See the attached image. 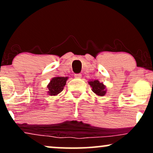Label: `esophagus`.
<instances>
[{
    "mask_svg": "<svg viewBox=\"0 0 153 153\" xmlns=\"http://www.w3.org/2000/svg\"><path fill=\"white\" fill-rule=\"evenodd\" d=\"M74 76H75V78H80L82 77V75L80 74V73H76V74H75L74 75Z\"/></svg>",
    "mask_w": 153,
    "mask_h": 153,
    "instance_id": "obj_1",
    "label": "esophagus"
}]
</instances>
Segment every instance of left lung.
Masks as SVG:
<instances>
[{
	"mask_svg": "<svg viewBox=\"0 0 153 153\" xmlns=\"http://www.w3.org/2000/svg\"><path fill=\"white\" fill-rule=\"evenodd\" d=\"M89 84L92 87V91L96 94V95L100 96H104L106 94V90H105V85H103L102 82H100L99 80H92V81L89 82Z\"/></svg>",
	"mask_w": 153,
	"mask_h": 153,
	"instance_id": "8db88e82",
	"label": "left lung"
}]
</instances>
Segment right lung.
I'll return each mask as SVG.
<instances>
[{
    "label": "right lung",
    "mask_w": 153,
    "mask_h": 153,
    "mask_svg": "<svg viewBox=\"0 0 153 153\" xmlns=\"http://www.w3.org/2000/svg\"><path fill=\"white\" fill-rule=\"evenodd\" d=\"M67 77H56L52 79L47 88L50 96H56L63 90V87L65 85Z\"/></svg>",
    "instance_id": "obj_1"
}]
</instances>
